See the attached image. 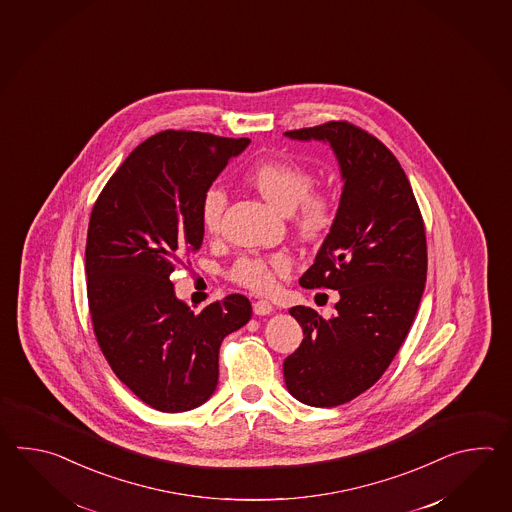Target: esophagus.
<instances>
[{
	"label": "esophagus",
	"mask_w": 512,
	"mask_h": 512,
	"mask_svg": "<svg viewBox=\"0 0 512 512\" xmlns=\"http://www.w3.org/2000/svg\"><path fill=\"white\" fill-rule=\"evenodd\" d=\"M252 311H254V315H271L272 304L271 302H267V300H258V302L252 304Z\"/></svg>",
	"instance_id": "obj_1"
}]
</instances>
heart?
Here are the masks:
<instances>
[{
    "mask_svg": "<svg viewBox=\"0 0 512 512\" xmlns=\"http://www.w3.org/2000/svg\"><path fill=\"white\" fill-rule=\"evenodd\" d=\"M245 179L283 214H291L294 210V223L307 238H315L331 223V201L326 194L313 190L315 175L304 166L283 159H263L252 164ZM225 207V190L221 186H208L199 201V218L208 234L218 232ZM289 269L291 258L285 254H252L234 263L230 278L251 291L267 293L276 283V274H285Z\"/></svg>",
    "mask_w": 512,
    "mask_h": 512,
    "instance_id": "heart-1",
    "label": "heart"
}]
</instances>
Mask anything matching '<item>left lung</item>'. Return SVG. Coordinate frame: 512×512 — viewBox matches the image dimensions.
I'll return each mask as SVG.
<instances>
[{
	"instance_id": "8db88e82",
	"label": "left lung",
	"mask_w": 512,
	"mask_h": 512,
	"mask_svg": "<svg viewBox=\"0 0 512 512\" xmlns=\"http://www.w3.org/2000/svg\"><path fill=\"white\" fill-rule=\"evenodd\" d=\"M285 135L329 142L344 181L331 230L300 278L305 289L338 291L337 313L291 307L304 340L283 360L294 399L331 408L379 381L408 335L425 291V223L401 164L368 131L331 120Z\"/></svg>"
}]
</instances>
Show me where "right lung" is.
<instances>
[{"mask_svg": "<svg viewBox=\"0 0 512 512\" xmlns=\"http://www.w3.org/2000/svg\"><path fill=\"white\" fill-rule=\"evenodd\" d=\"M249 142L161 131L120 164L91 210L87 302L98 346L120 381L159 412L207 403L223 338L251 320L243 294L194 315L170 282L175 265L201 249L203 192Z\"/></svg>", "mask_w": 512, "mask_h": 512, "instance_id": "right-lung-1", "label": "right lung"}]
</instances>
